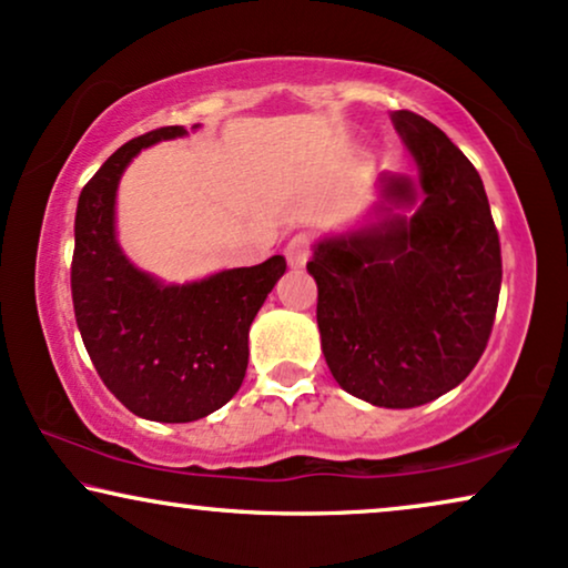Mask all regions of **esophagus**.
Wrapping results in <instances>:
<instances>
[{"instance_id": "obj_1", "label": "esophagus", "mask_w": 568, "mask_h": 568, "mask_svg": "<svg viewBox=\"0 0 568 568\" xmlns=\"http://www.w3.org/2000/svg\"><path fill=\"white\" fill-rule=\"evenodd\" d=\"M311 247H313L311 234H294V237L286 242V247H284V255H286V261H290V266H294V268L305 266L307 257H311Z\"/></svg>"}]
</instances>
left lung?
Returning a JSON list of instances; mask_svg holds the SVG:
<instances>
[{"label":"left lung","mask_w":568,"mask_h":568,"mask_svg":"<svg viewBox=\"0 0 568 568\" xmlns=\"http://www.w3.org/2000/svg\"><path fill=\"white\" fill-rule=\"evenodd\" d=\"M392 122L417 176L381 174L378 219L315 242L307 271L338 386L375 407L409 409L459 386L485 352L500 245L480 174L446 132L407 109Z\"/></svg>","instance_id":"obj_1"}]
</instances>
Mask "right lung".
<instances>
[{"mask_svg": "<svg viewBox=\"0 0 568 568\" xmlns=\"http://www.w3.org/2000/svg\"><path fill=\"white\" fill-rule=\"evenodd\" d=\"M201 124H193V130ZM182 124L132 138L83 187L75 213L72 305L91 363L132 415L193 423L224 407L247 371L250 323L286 271L282 255L166 284L132 266L116 240V187L143 149Z\"/></svg>", "mask_w": 568, "mask_h": 568, "instance_id": "add662e5", "label": "right lung"}]
</instances>
